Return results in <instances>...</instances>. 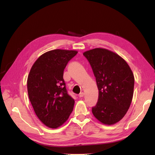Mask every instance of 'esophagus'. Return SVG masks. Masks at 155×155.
Segmentation results:
<instances>
[{
    "mask_svg": "<svg viewBox=\"0 0 155 155\" xmlns=\"http://www.w3.org/2000/svg\"><path fill=\"white\" fill-rule=\"evenodd\" d=\"M84 95H85V93H84V92H81V93L79 94V97H83L84 96Z\"/></svg>",
    "mask_w": 155,
    "mask_h": 155,
    "instance_id": "34e87169",
    "label": "esophagus"
}]
</instances>
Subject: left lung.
Wrapping results in <instances>:
<instances>
[{
	"mask_svg": "<svg viewBox=\"0 0 155 155\" xmlns=\"http://www.w3.org/2000/svg\"><path fill=\"white\" fill-rule=\"evenodd\" d=\"M96 77L98 101L92 112L104 125L118 123L129 110L134 92V74L129 64L118 54L96 48L83 53Z\"/></svg>",
	"mask_w": 155,
	"mask_h": 155,
	"instance_id": "obj_1",
	"label": "left lung"
}]
</instances>
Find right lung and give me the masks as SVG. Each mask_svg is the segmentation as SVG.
Returning a JSON list of instances; mask_svg holds the SVG:
<instances>
[{"label": "right lung", "instance_id": "1", "mask_svg": "<svg viewBox=\"0 0 155 155\" xmlns=\"http://www.w3.org/2000/svg\"><path fill=\"white\" fill-rule=\"evenodd\" d=\"M76 50L56 49L37 59L27 79L28 94L35 113L45 125L57 129L66 122L75 101L67 93L64 69Z\"/></svg>", "mask_w": 155, "mask_h": 155}]
</instances>
